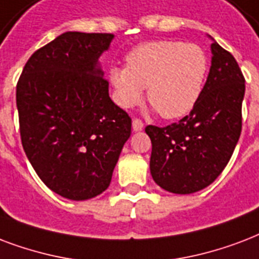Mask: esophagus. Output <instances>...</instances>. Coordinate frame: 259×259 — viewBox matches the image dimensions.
Returning <instances> with one entry per match:
<instances>
[{
    "label": "esophagus",
    "mask_w": 259,
    "mask_h": 259,
    "mask_svg": "<svg viewBox=\"0 0 259 259\" xmlns=\"http://www.w3.org/2000/svg\"><path fill=\"white\" fill-rule=\"evenodd\" d=\"M133 130L134 132H140V130L144 129V123L143 121H140V119H133Z\"/></svg>",
    "instance_id": "obj_1"
}]
</instances>
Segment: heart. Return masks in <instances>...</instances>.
<instances>
[{"label":"heart","mask_w":259,"mask_h":259,"mask_svg":"<svg viewBox=\"0 0 259 259\" xmlns=\"http://www.w3.org/2000/svg\"><path fill=\"white\" fill-rule=\"evenodd\" d=\"M208 73L205 51L193 43L156 40L138 45L126 57V68L114 66L108 77L118 106L138 104L147 88L149 103L165 119L194 108Z\"/></svg>","instance_id":"obj_1"}]
</instances>
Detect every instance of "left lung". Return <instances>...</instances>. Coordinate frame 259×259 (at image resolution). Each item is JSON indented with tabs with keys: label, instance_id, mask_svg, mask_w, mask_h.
<instances>
[{
	"label": "left lung",
	"instance_id": "left-lung-1",
	"mask_svg": "<svg viewBox=\"0 0 259 259\" xmlns=\"http://www.w3.org/2000/svg\"><path fill=\"white\" fill-rule=\"evenodd\" d=\"M209 37L212 65L194 108L177 123L145 127L152 178L175 194L209 186L228 164L242 132L244 77L232 54Z\"/></svg>",
	"mask_w": 259,
	"mask_h": 259
}]
</instances>
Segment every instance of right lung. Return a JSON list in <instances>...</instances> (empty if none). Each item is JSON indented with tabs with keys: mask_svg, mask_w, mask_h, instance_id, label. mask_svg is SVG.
Instances as JSON below:
<instances>
[{
	"mask_svg": "<svg viewBox=\"0 0 259 259\" xmlns=\"http://www.w3.org/2000/svg\"><path fill=\"white\" fill-rule=\"evenodd\" d=\"M111 33L64 32L35 51L16 88L20 134L37 177L64 198L102 194L132 133L99 58Z\"/></svg>",
	"mask_w": 259,
	"mask_h": 259,
	"instance_id": "obj_1",
	"label": "right lung"
}]
</instances>
